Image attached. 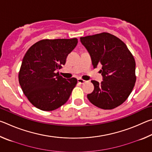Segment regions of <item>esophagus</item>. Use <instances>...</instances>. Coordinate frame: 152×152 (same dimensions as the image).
Returning <instances> with one entry per match:
<instances>
[{"mask_svg":"<svg viewBox=\"0 0 152 152\" xmlns=\"http://www.w3.org/2000/svg\"><path fill=\"white\" fill-rule=\"evenodd\" d=\"M78 82H79V83H80V84H84V83H86V81L84 80H83V79H82V78H78Z\"/></svg>","mask_w":152,"mask_h":152,"instance_id":"1","label":"esophagus"}]
</instances>
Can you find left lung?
Returning a JSON list of instances; mask_svg holds the SVG:
<instances>
[{"instance_id": "1", "label": "left lung", "mask_w": 152, "mask_h": 152, "mask_svg": "<svg viewBox=\"0 0 152 152\" xmlns=\"http://www.w3.org/2000/svg\"><path fill=\"white\" fill-rule=\"evenodd\" d=\"M88 50L94 68L100 70L101 83L92 80L94 89L87 98L94 106L102 109H115L129 96L136 81L135 61L125 43L116 36L103 32L80 37Z\"/></svg>"}]
</instances>
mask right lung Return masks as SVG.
<instances>
[{
	"instance_id": "right-lung-1",
	"label": "right lung",
	"mask_w": 152,
	"mask_h": 152,
	"mask_svg": "<svg viewBox=\"0 0 152 152\" xmlns=\"http://www.w3.org/2000/svg\"><path fill=\"white\" fill-rule=\"evenodd\" d=\"M78 39H42L31 46L23 59L19 72L22 91L33 106L50 111L68 101L77 79H66L58 70L66 64Z\"/></svg>"
}]
</instances>
